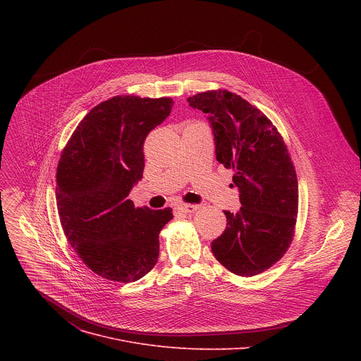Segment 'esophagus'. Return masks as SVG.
<instances>
[{"mask_svg": "<svg viewBox=\"0 0 361 361\" xmlns=\"http://www.w3.org/2000/svg\"><path fill=\"white\" fill-rule=\"evenodd\" d=\"M178 209L185 212V214H190V212H195L196 209H199V206H196V204H180V206H178Z\"/></svg>", "mask_w": 361, "mask_h": 361, "instance_id": "obj_1", "label": "esophagus"}]
</instances>
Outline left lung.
<instances>
[{"instance_id": "obj_1", "label": "left lung", "mask_w": 361, "mask_h": 361, "mask_svg": "<svg viewBox=\"0 0 361 361\" xmlns=\"http://www.w3.org/2000/svg\"><path fill=\"white\" fill-rule=\"evenodd\" d=\"M188 102L207 114L215 157L235 171L232 186L242 206L224 211L226 228L211 250L231 272L257 275L282 257L293 239L299 190L288 149L271 121L235 93L206 92Z\"/></svg>"}]
</instances>
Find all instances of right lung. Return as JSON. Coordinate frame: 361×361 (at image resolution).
<instances>
[{"instance_id": "1", "label": "right lung", "mask_w": 361, "mask_h": 361, "mask_svg": "<svg viewBox=\"0 0 361 361\" xmlns=\"http://www.w3.org/2000/svg\"><path fill=\"white\" fill-rule=\"evenodd\" d=\"M172 99L116 96L78 125L56 168V207L78 256L109 281L135 282L153 268L159 231L172 208H136L128 199L143 178L147 135L172 111Z\"/></svg>"}]
</instances>
